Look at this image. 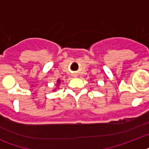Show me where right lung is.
<instances>
[{"label": "right lung", "instance_id": "1", "mask_svg": "<svg viewBox=\"0 0 149 149\" xmlns=\"http://www.w3.org/2000/svg\"><path fill=\"white\" fill-rule=\"evenodd\" d=\"M59 81H60V80H58V84H59Z\"/></svg>", "mask_w": 149, "mask_h": 149}]
</instances>
